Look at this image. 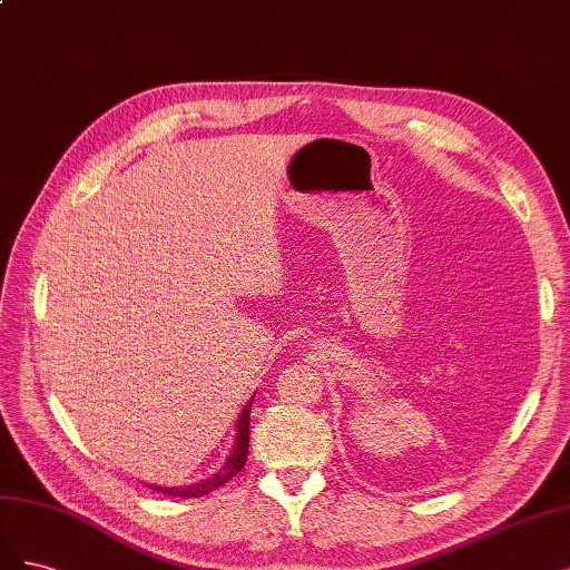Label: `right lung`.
<instances>
[{"label":"right lung","mask_w":570,"mask_h":570,"mask_svg":"<svg viewBox=\"0 0 570 570\" xmlns=\"http://www.w3.org/2000/svg\"><path fill=\"white\" fill-rule=\"evenodd\" d=\"M255 397V395H253ZM253 397L246 402L242 414H238V421H236V438H234V448L232 452L227 454L225 464L219 466L213 475H208V479L198 481V483H191V485H173V488H163V485H149L151 490H158L163 494H173V498H204V494L213 492L215 488L225 485L232 475H236L238 471L244 469L246 464V456H248V431H250V407H253Z\"/></svg>","instance_id":"obj_1"}]
</instances>
